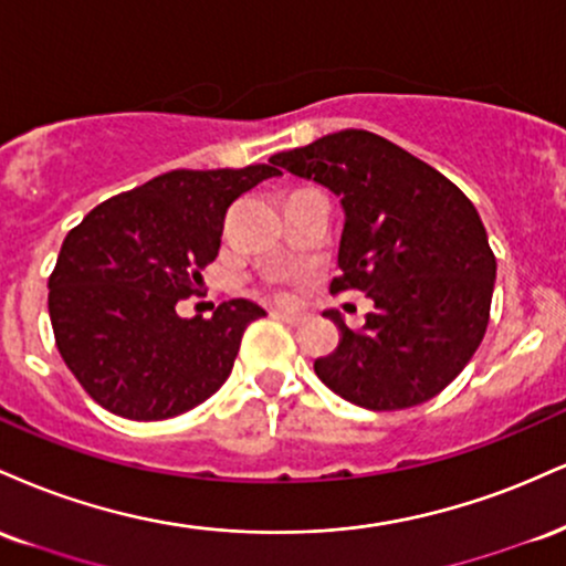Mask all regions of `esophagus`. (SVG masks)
Listing matches in <instances>:
<instances>
[{"mask_svg":"<svg viewBox=\"0 0 566 566\" xmlns=\"http://www.w3.org/2000/svg\"><path fill=\"white\" fill-rule=\"evenodd\" d=\"M272 317H277V321H283V323H289V325H302L304 321H307V317H304V315H296V312H283V310L272 312Z\"/></svg>","mask_w":566,"mask_h":566,"instance_id":"1","label":"esophagus"}]
</instances>
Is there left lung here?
<instances>
[{
    "label": "left lung",
    "mask_w": 566,
    "mask_h": 566,
    "mask_svg": "<svg viewBox=\"0 0 566 566\" xmlns=\"http://www.w3.org/2000/svg\"><path fill=\"white\" fill-rule=\"evenodd\" d=\"M342 198L344 232L331 294L363 291L376 310L352 331L336 310L338 347L317 357L331 391L368 410L437 397L482 344L495 254L474 203L400 145L344 129L270 158Z\"/></svg>",
    "instance_id": "8db88e82"
}]
</instances>
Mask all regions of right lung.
<instances>
[{
    "mask_svg": "<svg viewBox=\"0 0 566 566\" xmlns=\"http://www.w3.org/2000/svg\"><path fill=\"white\" fill-rule=\"evenodd\" d=\"M275 166L175 169L118 192L65 235L50 275L60 357L86 395L132 421H161L209 400L228 381L249 323L264 317L230 298L203 317H179L222 243L230 203Z\"/></svg>",
    "mask_w": 566,
    "mask_h": 566,
    "instance_id": "add662e5",
    "label": "right lung"
}]
</instances>
